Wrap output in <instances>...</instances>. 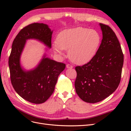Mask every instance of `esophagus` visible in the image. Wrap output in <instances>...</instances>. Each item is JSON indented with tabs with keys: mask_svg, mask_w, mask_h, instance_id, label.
Masks as SVG:
<instances>
[{
	"mask_svg": "<svg viewBox=\"0 0 131 131\" xmlns=\"http://www.w3.org/2000/svg\"><path fill=\"white\" fill-rule=\"evenodd\" d=\"M66 67H67V68H69H69H70V69H72V68H73V66H72V65L69 64H67Z\"/></svg>",
	"mask_w": 131,
	"mask_h": 131,
	"instance_id": "1",
	"label": "esophagus"
}]
</instances>
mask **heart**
Segmentation results:
<instances>
[{
  "instance_id": "b5f03b06",
  "label": "heart",
  "mask_w": 131,
  "mask_h": 131,
  "mask_svg": "<svg viewBox=\"0 0 131 131\" xmlns=\"http://www.w3.org/2000/svg\"><path fill=\"white\" fill-rule=\"evenodd\" d=\"M101 35L98 31L86 28L77 27L62 31L57 36L53 49L62 55L63 50L68 51V56L73 63L84 64L96 54L100 45Z\"/></svg>"
}]
</instances>
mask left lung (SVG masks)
Segmentation results:
<instances>
[{
  "instance_id": "1",
  "label": "left lung",
  "mask_w": 131,
  "mask_h": 131,
  "mask_svg": "<svg viewBox=\"0 0 131 131\" xmlns=\"http://www.w3.org/2000/svg\"><path fill=\"white\" fill-rule=\"evenodd\" d=\"M103 39L94 57L86 64L75 67V88L82 101L95 103L116 90L121 81L124 54L115 33L100 23Z\"/></svg>"
}]
</instances>
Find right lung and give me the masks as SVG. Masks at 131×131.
Instances as JSON below:
<instances>
[{"label":"right lung","instance_id":"right-lung-1","mask_svg":"<svg viewBox=\"0 0 131 131\" xmlns=\"http://www.w3.org/2000/svg\"><path fill=\"white\" fill-rule=\"evenodd\" d=\"M52 34L47 25L33 23L19 31L12 45L9 58L12 85L19 96L32 103L41 104L48 100L66 64L44 56L37 67L25 71L20 65V56L27 39H37L51 48Z\"/></svg>","mask_w":131,"mask_h":131}]
</instances>
